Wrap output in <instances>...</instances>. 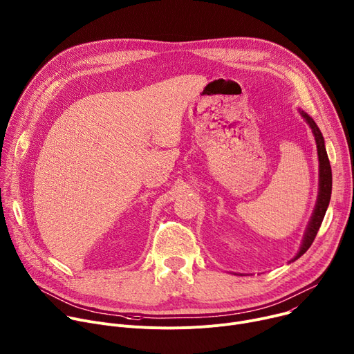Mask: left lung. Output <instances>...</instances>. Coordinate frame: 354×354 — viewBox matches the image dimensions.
<instances>
[{
	"label": "left lung",
	"mask_w": 354,
	"mask_h": 354,
	"mask_svg": "<svg viewBox=\"0 0 354 354\" xmlns=\"http://www.w3.org/2000/svg\"><path fill=\"white\" fill-rule=\"evenodd\" d=\"M299 113L305 120V122L309 125V128L312 129L313 136H315V142H317V147H318V159H319V192H318V201H317L315 209H313V214L308 223L306 232L304 234L302 245H301L297 256L292 259V261L299 259L310 248L312 242L315 241L317 233H318L321 223L324 221V216L326 214V209H328V205L330 201V194H332V169H330L328 153L325 149L324 136H322L318 125L315 124V121H313L306 112L299 109Z\"/></svg>",
	"instance_id": "1"
}]
</instances>
